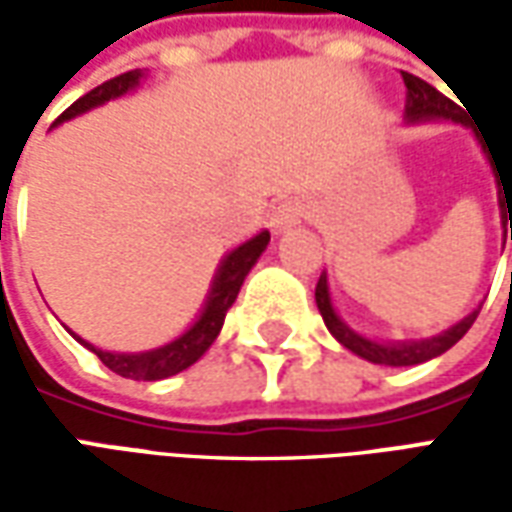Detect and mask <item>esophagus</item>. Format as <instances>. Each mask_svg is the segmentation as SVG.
Returning a JSON list of instances; mask_svg holds the SVG:
<instances>
[{
    "mask_svg": "<svg viewBox=\"0 0 512 512\" xmlns=\"http://www.w3.org/2000/svg\"><path fill=\"white\" fill-rule=\"evenodd\" d=\"M301 219H304V205L299 200L279 202L274 213H271V224H274L277 233H288L296 224H301Z\"/></svg>",
    "mask_w": 512,
    "mask_h": 512,
    "instance_id": "34e87169",
    "label": "esophagus"
}]
</instances>
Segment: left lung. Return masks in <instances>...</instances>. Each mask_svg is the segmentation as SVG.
Instances as JSON below:
<instances>
[{
	"label": "left lung",
	"instance_id": "left-lung-1",
	"mask_svg": "<svg viewBox=\"0 0 512 512\" xmlns=\"http://www.w3.org/2000/svg\"><path fill=\"white\" fill-rule=\"evenodd\" d=\"M403 76V84H406V112H403V120H406L408 126H417V123H436V120H450V123H461V126L472 128L474 136H477V142L483 147L485 158L491 161L494 153H488L485 150V142L480 131L469 123V117L463 112L461 106L450 101L447 95H441L436 87H430L428 82H422L417 76H411V73L400 71ZM491 169H494V161H491ZM496 175V169H494ZM496 200H499V213H502V224H505V233H507V219H510V241H512V178L510 183L502 180V175H496ZM315 304H318V310L323 315V323H326V329L332 332V337L337 343L348 348L351 354L362 356L367 362H373V365H386V367H411V365H422V362H428V359H436L444 351H450L452 345L461 340L463 334L472 329V323L477 321V310H472L466 318H461L458 323H452L450 329H444V332L433 334V337H425V340H397V343H381V340H373V337H365V334H359L356 329H351L348 323L337 315L332 304V293H329V277H326V271L318 279V288H315Z\"/></svg>",
	"mask_w": 512,
	"mask_h": 512
}]
</instances>
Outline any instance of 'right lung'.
Returning a JSON list of instances; mask_svg holds the SVG:
<instances>
[{
	"instance_id": "right-lung-1",
	"label": "right lung",
	"mask_w": 512,
	"mask_h": 512,
	"mask_svg": "<svg viewBox=\"0 0 512 512\" xmlns=\"http://www.w3.org/2000/svg\"><path fill=\"white\" fill-rule=\"evenodd\" d=\"M142 79H145V71H142V68L109 79V82H104L101 87L90 90L84 98H79L76 104L68 106V109L57 117L54 128L62 126V123H68L73 117L87 115V112H93V109L109 104V101H117V98H123V95L134 93L136 87L142 84ZM268 241H271V233H268V230H260V233L252 235V238H246L244 244H238L222 257V263H219V268H216V274H213L211 279L208 296L202 301L200 315L194 318V323H191L186 332H180L178 337L169 340V343L158 345V348H150V351L120 354V351H104V348H98V345L87 343V340H82V337L76 332H71V329H68V332L73 334L76 343H82L84 348H90V351H93L112 373H117V376L131 378V381H161V378L178 376L186 367L194 365V362L211 348L213 340L219 337V332H222L224 326V315L233 307V301L238 299V290L244 285L246 274L252 271V266L260 260V255L266 252Z\"/></svg>"
}]
</instances>
